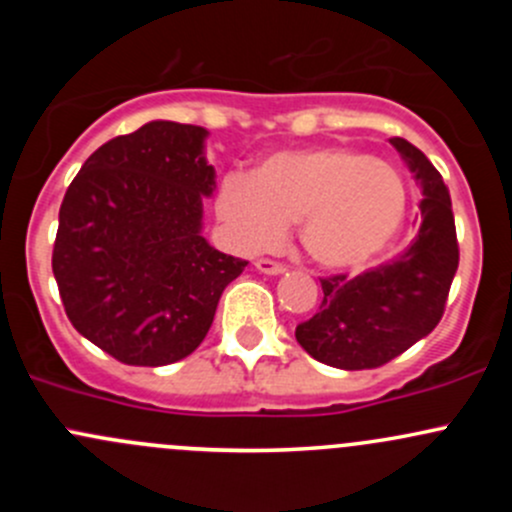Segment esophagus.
Segmentation results:
<instances>
[{
    "label": "esophagus",
    "mask_w": 512,
    "mask_h": 512,
    "mask_svg": "<svg viewBox=\"0 0 512 512\" xmlns=\"http://www.w3.org/2000/svg\"><path fill=\"white\" fill-rule=\"evenodd\" d=\"M255 267L260 272H265V275H282V272L287 270L285 265H280V262H275V260H257Z\"/></svg>",
    "instance_id": "1"
}]
</instances>
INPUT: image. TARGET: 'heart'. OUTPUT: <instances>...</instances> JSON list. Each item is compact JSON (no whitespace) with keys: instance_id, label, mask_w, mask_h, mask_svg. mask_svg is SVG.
I'll use <instances>...</instances> for the list:
<instances>
[{"instance_id":"b5f03b06","label":"heart","mask_w":512,"mask_h":512,"mask_svg":"<svg viewBox=\"0 0 512 512\" xmlns=\"http://www.w3.org/2000/svg\"><path fill=\"white\" fill-rule=\"evenodd\" d=\"M218 215L245 252L285 240L299 223V242L319 267L356 272L379 260L406 220V185L394 165L347 146L280 151L255 175H227Z\"/></svg>"}]
</instances>
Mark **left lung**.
<instances>
[{
	"label": "left lung",
	"mask_w": 512,
	"mask_h": 512,
	"mask_svg": "<svg viewBox=\"0 0 512 512\" xmlns=\"http://www.w3.org/2000/svg\"><path fill=\"white\" fill-rule=\"evenodd\" d=\"M421 185V225L409 250L391 265L349 280H322V307L294 332L299 347L337 369H376L396 359L441 322L458 270L451 195L441 173L406 138H391Z\"/></svg>",
	"instance_id": "obj_1"
}]
</instances>
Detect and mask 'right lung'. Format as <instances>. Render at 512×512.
Returning a JSON list of instances; mask_svg holds the SVG:
<instances>
[{
  "mask_svg": "<svg viewBox=\"0 0 512 512\" xmlns=\"http://www.w3.org/2000/svg\"><path fill=\"white\" fill-rule=\"evenodd\" d=\"M208 131L151 121L81 165L59 210L54 270L66 317L131 366H165L200 347L240 257L203 237L215 190Z\"/></svg>",
  "mask_w": 512,
  "mask_h": 512,
  "instance_id": "right-lung-1",
  "label": "right lung"
}]
</instances>
